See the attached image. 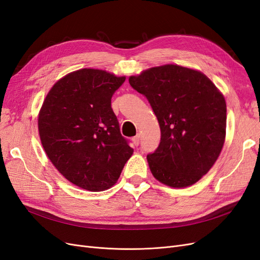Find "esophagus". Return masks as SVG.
<instances>
[{
	"label": "esophagus",
	"instance_id": "esophagus-1",
	"mask_svg": "<svg viewBox=\"0 0 260 260\" xmlns=\"http://www.w3.org/2000/svg\"><path fill=\"white\" fill-rule=\"evenodd\" d=\"M140 140H141L140 139V135H138L137 137H135V138L132 139V142H133V144H135L136 146H138L140 144Z\"/></svg>",
	"mask_w": 260,
	"mask_h": 260
}]
</instances>
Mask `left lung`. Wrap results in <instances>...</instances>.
Returning a JSON list of instances; mask_svg holds the SVG:
<instances>
[{
  "instance_id": "left-lung-1",
  "label": "left lung",
  "mask_w": 260,
  "mask_h": 260,
  "mask_svg": "<svg viewBox=\"0 0 260 260\" xmlns=\"http://www.w3.org/2000/svg\"><path fill=\"white\" fill-rule=\"evenodd\" d=\"M129 83L151 104L160 142L147 155L149 169L171 187L190 186L214 166L225 139L224 98L209 78L178 65L153 67Z\"/></svg>"
}]
</instances>
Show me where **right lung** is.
<instances>
[{"label":"right lung","mask_w":260,"mask_h":260,"mask_svg":"<svg viewBox=\"0 0 260 260\" xmlns=\"http://www.w3.org/2000/svg\"><path fill=\"white\" fill-rule=\"evenodd\" d=\"M124 80L105 70H77L52 86L39 113L46 155L62 176L84 190L112 187L133 154L112 109L113 94Z\"/></svg>","instance_id":"right-lung-1"}]
</instances>
